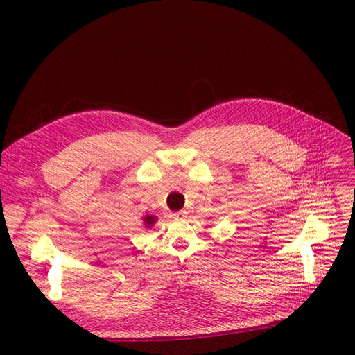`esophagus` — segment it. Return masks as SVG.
I'll use <instances>...</instances> for the list:
<instances>
[{
  "label": "esophagus",
  "instance_id": "obj_1",
  "mask_svg": "<svg viewBox=\"0 0 355 355\" xmlns=\"http://www.w3.org/2000/svg\"><path fill=\"white\" fill-rule=\"evenodd\" d=\"M171 218L176 219V220H184L187 218V211L185 210H179V211L171 213Z\"/></svg>",
  "mask_w": 355,
  "mask_h": 355
}]
</instances>
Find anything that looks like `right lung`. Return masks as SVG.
Returning <instances> with one entry per match:
<instances>
[{"label": "right lung", "instance_id": "add662e5", "mask_svg": "<svg viewBox=\"0 0 355 355\" xmlns=\"http://www.w3.org/2000/svg\"><path fill=\"white\" fill-rule=\"evenodd\" d=\"M155 220H157V218H155V216H153V214H146V216L144 218V223H145V227L151 228L153 225L155 223Z\"/></svg>", "mask_w": 355, "mask_h": 355}]
</instances>
